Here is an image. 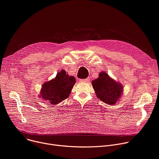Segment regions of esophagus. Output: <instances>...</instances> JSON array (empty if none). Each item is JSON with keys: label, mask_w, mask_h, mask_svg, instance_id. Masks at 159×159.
Wrapping results in <instances>:
<instances>
[{"label": "esophagus", "mask_w": 159, "mask_h": 159, "mask_svg": "<svg viewBox=\"0 0 159 159\" xmlns=\"http://www.w3.org/2000/svg\"><path fill=\"white\" fill-rule=\"evenodd\" d=\"M80 80V82H89V81L90 80V79H89V77H88V78H87V79H81V80Z\"/></svg>", "instance_id": "esophagus-1"}]
</instances>
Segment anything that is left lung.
<instances>
[{
    "label": "left lung",
    "mask_w": 159,
    "mask_h": 159,
    "mask_svg": "<svg viewBox=\"0 0 159 159\" xmlns=\"http://www.w3.org/2000/svg\"><path fill=\"white\" fill-rule=\"evenodd\" d=\"M92 85L97 98L108 105H114L122 96L121 84L113 80L105 71L100 73L98 77L92 81Z\"/></svg>",
    "instance_id": "left-lung-1"
}]
</instances>
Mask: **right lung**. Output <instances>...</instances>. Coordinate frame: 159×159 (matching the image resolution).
<instances>
[{
    "label": "right lung",
    "mask_w": 159,
    "mask_h": 159,
    "mask_svg": "<svg viewBox=\"0 0 159 159\" xmlns=\"http://www.w3.org/2000/svg\"><path fill=\"white\" fill-rule=\"evenodd\" d=\"M75 82V77L69 76L65 70H62L55 79L43 84L39 97L51 105H56L68 98Z\"/></svg>",
    "instance_id": "right-lung-1"
}]
</instances>
